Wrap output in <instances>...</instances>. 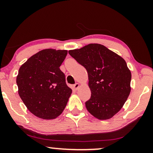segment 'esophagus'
I'll return each instance as SVG.
<instances>
[{"instance_id": "1", "label": "esophagus", "mask_w": 153, "mask_h": 153, "mask_svg": "<svg viewBox=\"0 0 153 153\" xmlns=\"http://www.w3.org/2000/svg\"><path fill=\"white\" fill-rule=\"evenodd\" d=\"M79 87V84L78 83H76L74 85H73V88H74V90H77V89H78Z\"/></svg>"}]
</instances>
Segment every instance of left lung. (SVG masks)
<instances>
[{
    "label": "left lung",
    "mask_w": 153,
    "mask_h": 153,
    "mask_svg": "<svg viewBox=\"0 0 153 153\" xmlns=\"http://www.w3.org/2000/svg\"><path fill=\"white\" fill-rule=\"evenodd\" d=\"M69 53L88 74L91 97L85 102L89 113L100 120L112 118L130 93L131 75L125 60L99 44H90Z\"/></svg>",
    "instance_id": "1"
}]
</instances>
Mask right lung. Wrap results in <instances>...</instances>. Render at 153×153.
Masks as SVG:
<instances>
[{"instance_id": "right-lung-1", "label": "right lung", "mask_w": 153, "mask_h": 153, "mask_svg": "<svg viewBox=\"0 0 153 153\" xmlns=\"http://www.w3.org/2000/svg\"><path fill=\"white\" fill-rule=\"evenodd\" d=\"M67 50L44 49L22 65L16 76L19 95L38 118L53 119L62 114L72 94L60 66Z\"/></svg>"}]
</instances>
